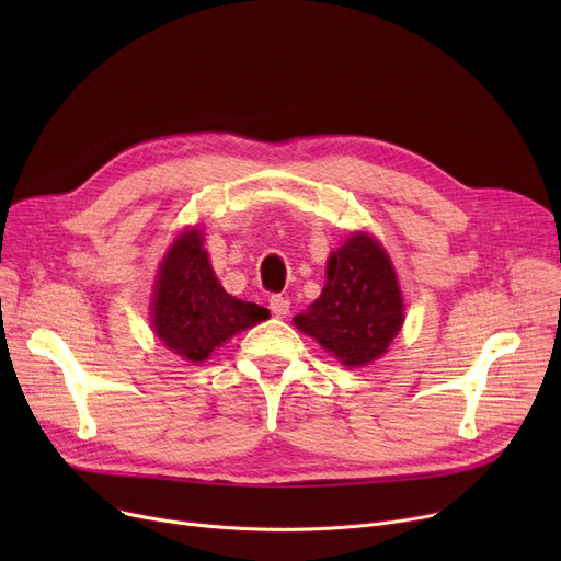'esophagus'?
<instances>
[{
  "mask_svg": "<svg viewBox=\"0 0 561 561\" xmlns=\"http://www.w3.org/2000/svg\"><path fill=\"white\" fill-rule=\"evenodd\" d=\"M268 305H271V311H273L277 318H286L288 311H290V300H286L284 296H273V298L268 300Z\"/></svg>",
  "mask_w": 561,
  "mask_h": 561,
  "instance_id": "1",
  "label": "esophagus"
}]
</instances>
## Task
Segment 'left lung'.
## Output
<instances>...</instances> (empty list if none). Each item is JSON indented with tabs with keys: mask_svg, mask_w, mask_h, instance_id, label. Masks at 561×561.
Masks as SVG:
<instances>
[{
	"mask_svg": "<svg viewBox=\"0 0 561 561\" xmlns=\"http://www.w3.org/2000/svg\"><path fill=\"white\" fill-rule=\"evenodd\" d=\"M404 307L387 252L357 233L328 261V284L296 325L345 366L385 355L402 328Z\"/></svg>",
	"mask_w": 561,
	"mask_h": 561,
	"instance_id": "left-lung-1",
	"label": "left lung"
}]
</instances>
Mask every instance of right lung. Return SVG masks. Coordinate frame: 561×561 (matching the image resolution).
<instances>
[{
    "mask_svg": "<svg viewBox=\"0 0 561 561\" xmlns=\"http://www.w3.org/2000/svg\"><path fill=\"white\" fill-rule=\"evenodd\" d=\"M152 316L165 347L188 362H204L236 332L268 318V309L229 296L193 229L174 241L161 265Z\"/></svg>",
    "mask_w": 561,
    "mask_h": 561,
    "instance_id": "obj_1",
    "label": "right lung"
}]
</instances>
